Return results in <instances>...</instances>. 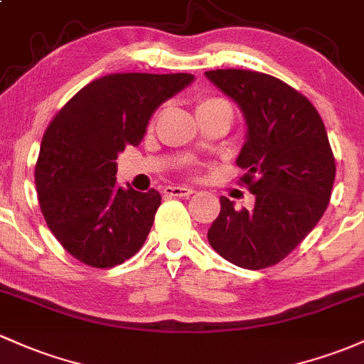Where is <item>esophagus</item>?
I'll return each instance as SVG.
<instances>
[{
    "mask_svg": "<svg viewBox=\"0 0 364 364\" xmlns=\"http://www.w3.org/2000/svg\"><path fill=\"white\" fill-rule=\"evenodd\" d=\"M194 191L191 187L186 186H168L165 187V194L166 196H173V198H189Z\"/></svg>",
    "mask_w": 364,
    "mask_h": 364,
    "instance_id": "1",
    "label": "esophagus"
}]
</instances>
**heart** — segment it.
I'll return each mask as SVG.
<instances>
[{
    "instance_id": "b5f03b06",
    "label": "heart",
    "mask_w": 364,
    "mask_h": 364,
    "mask_svg": "<svg viewBox=\"0 0 364 364\" xmlns=\"http://www.w3.org/2000/svg\"><path fill=\"white\" fill-rule=\"evenodd\" d=\"M220 104H228L225 100L217 99V97H205L198 102V111L199 109H205V107H213V105H220Z\"/></svg>"
}]
</instances>
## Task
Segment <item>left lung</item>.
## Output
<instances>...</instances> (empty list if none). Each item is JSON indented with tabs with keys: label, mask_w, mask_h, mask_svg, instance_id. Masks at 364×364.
I'll list each match as a JSON object with an SVG mask.
<instances>
[{
	"label": "left lung",
	"mask_w": 364,
	"mask_h": 364,
	"mask_svg": "<svg viewBox=\"0 0 364 364\" xmlns=\"http://www.w3.org/2000/svg\"><path fill=\"white\" fill-rule=\"evenodd\" d=\"M206 77L243 111L248 136L237 158L253 210L220 198L208 229L215 252L259 271L281 262L316 228L331 198L335 158L326 128L307 97L269 74L217 69Z\"/></svg>",
	"instance_id": "left-lung-1"
}]
</instances>
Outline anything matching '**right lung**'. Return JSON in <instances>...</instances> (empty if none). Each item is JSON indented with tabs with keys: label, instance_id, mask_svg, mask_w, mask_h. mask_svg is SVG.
<instances>
[{
	"label": "right lung",
	"instance_id": "right-lung-1",
	"mask_svg": "<svg viewBox=\"0 0 364 364\" xmlns=\"http://www.w3.org/2000/svg\"><path fill=\"white\" fill-rule=\"evenodd\" d=\"M193 74H107L83 87L53 116L34 170L46 225L68 253L109 269L134 257L161 205L156 189L116 183V159L139 146L152 112Z\"/></svg>",
	"mask_w": 364,
	"mask_h": 364
}]
</instances>
